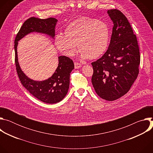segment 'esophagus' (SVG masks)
<instances>
[{"label": "esophagus", "mask_w": 153, "mask_h": 153, "mask_svg": "<svg viewBox=\"0 0 153 153\" xmlns=\"http://www.w3.org/2000/svg\"><path fill=\"white\" fill-rule=\"evenodd\" d=\"M74 67L76 69H77V68H79L81 67V64H80L78 62H75L74 63Z\"/></svg>", "instance_id": "obj_1"}]
</instances>
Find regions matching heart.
Here are the masks:
<instances>
[{
  "label": "heart",
  "mask_w": 153,
  "mask_h": 153,
  "mask_svg": "<svg viewBox=\"0 0 153 153\" xmlns=\"http://www.w3.org/2000/svg\"><path fill=\"white\" fill-rule=\"evenodd\" d=\"M65 34L59 33L55 37L57 49L65 55L73 56L78 45L83 59L100 57L106 50L110 40V31L106 24L88 17L72 22L65 28Z\"/></svg>",
  "instance_id": "1"
}]
</instances>
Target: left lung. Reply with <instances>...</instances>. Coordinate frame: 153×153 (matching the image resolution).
<instances>
[{"mask_svg": "<svg viewBox=\"0 0 153 153\" xmlns=\"http://www.w3.org/2000/svg\"><path fill=\"white\" fill-rule=\"evenodd\" d=\"M114 26L110 43L102 57L91 63V82L97 94L115 100L130 90L139 74L140 52L137 37L125 16L119 10H108Z\"/></svg>", "mask_w": 153, "mask_h": 153, "instance_id": "1", "label": "left lung"}]
</instances>
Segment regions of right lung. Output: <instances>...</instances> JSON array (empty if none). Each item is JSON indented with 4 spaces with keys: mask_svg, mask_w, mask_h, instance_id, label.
<instances>
[{
    "mask_svg": "<svg viewBox=\"0 0 153 153\" xmlns=\"http://www.w3.org/2000/svg\"><path fill=\"white\" fill-rule=\"evenodd\" d=\"M57 20L53 17L41 19L30 17L20 28L14 41L15 63L21 83L33 96L46 103H56L67 95L70 86V73L74 68L73 60L64 56L58 57L59 64L52 76L43 81H36L28 77L22 71L18 62L17 47L18 41L26 35L37 32L47 34L54 39Z\"/></svg>",
    "mask_w": 153,
    "mask_h": 153,
    "instance_id": "obj_1",
    "label": "right lung"
}]
</instances>
